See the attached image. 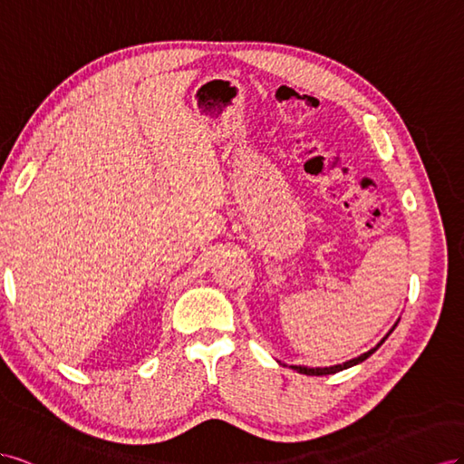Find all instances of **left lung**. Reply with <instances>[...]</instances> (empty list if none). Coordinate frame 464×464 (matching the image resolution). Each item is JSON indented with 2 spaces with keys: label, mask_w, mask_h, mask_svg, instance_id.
Segmentation results:
<instances>
[{
  "label": "left lung",
  "mask_w": 464,
  "mask_h": 464,
  "mask_svg": "<svg viewBox=\"0 0 464 464\" xmlns=\"http://www.w3.org/2000/svg\"><path fill=\"white\" fill-rule=\"evenodd\" d=\"M401 321V319H399ZM399 321L394 323V326L389 330V333L385 334V338H382L375 348H372L369 352H365V353H362V355H357V357H353V360H350V362H343V363H338V365H330V367H305V365H291V369H294V372H297V373H303V375H330V373H338V372H342V369H348V367H353V365H357V363H362V362H365L369 355L372 353H375L379 348H381V343L385 342L387 338H389V334L392 333V330L396 328V324H399Z\"/></svg>",
  "instance_id": "1"
}]
</instances>
